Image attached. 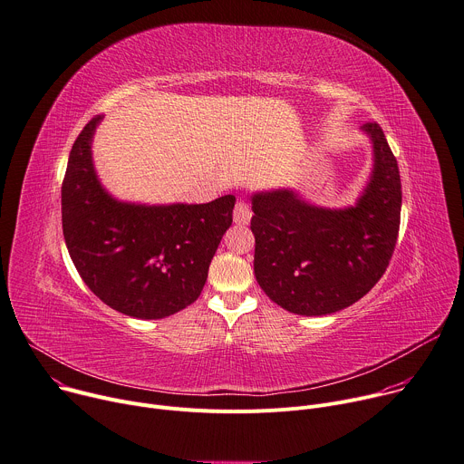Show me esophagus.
Masks as SVG:
<instances>
[{"instance_id":"1","label":"esophagus","mask_w":464,"mask_h":464,"mask_svg":"<svg viewBox=\"0 0 464 464\" xmlns=\"http://www.w3.org/2000/svg\"><path fill=\"white\" fill-rule=\"evenodd\" d=\"M250 218H252V210H250V206L246 204V202H243V200H239L237 204H236V208H234V221H236V225H248L250 223Z\"/></svg>"}]
</instances>
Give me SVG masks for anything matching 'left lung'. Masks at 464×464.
<instances>
[{
	"label": "left lung",
	"instance_id": "left-lung-1",
	"mask_svg": "<svg viewBox=\"0 0 464 464\" xmlns=\"http://www.w3.org/2000/svg\"><path fill=\"white\" fill-rule=\"evenodd\" d=\"M374 150L371 179L348 208H323L291 189L250 197L254 275L266 295L296 315H328L363 298L396 246L401 182L378 123H365Z\"/></svg>",
	"mask_w": 464,
	"mask_h": 464
}]
</instances>
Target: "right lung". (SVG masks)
<instances>
[{
	"label": "right lung",
	"mask_w": 464,
	"mask_h": 464,
	"mask_svg": "<svg viewBox=\"0 0 464 464\" xmlns=\"http://www.w3.org/2000/svg\"><path fill=\"white\" fill-rule=\"evenodd\" d=\"M102 118L77 136L63 182V232L90 291L134 319H164L193 304L208 278L234 195L206 204L121 202L101 186L92 138Z\"/></svg>",
	"instance_id": "obj_1"
}]
</instances>
